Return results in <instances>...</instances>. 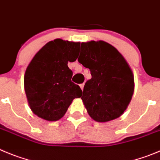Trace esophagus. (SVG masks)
Returning <instances> with one entry per match:
<instances>
[{
	"instance_id": "esophagus-1",
	"label": "esophagus",
	"mask_w": 160,
	"mask_h": 160,
	"mask_svg": "<svg viewBox=\"0 0 160 160\" xmlns=\"http://www.w3.org/2000/svg\"><path fill=\"white\" fill-rule=\"evenodd\" d=\"M80 88H81L82 91H83V87H84V83H81V84L80 85Z\"/></svg>"
}]
</instances>
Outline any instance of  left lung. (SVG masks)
<instances>
[{
    "mask_svg": "<svg viewBox=\"0 0 160 160\" xmlns=\"http://www.w3.org/2000/svg\"><path fill=\"white\" fill-rule=\"evenodd\" d=\"M78 62L90 69L81 97L90 117L107 122L124 113L134 92V77L126 60L107 42H82Z\"/></svg>",
    "mask_w": 160,
    "mask_h": 160,
    "instance_id": "left-lung-1",
    "label": "left lung"
}]
</instances>
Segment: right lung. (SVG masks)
<instances>
[{
  "label": "right lung",
  "instance_id": "right-lung-1",
  "mask_svg": "<svg viewBox=\"0 0 160 160\" xmlns=\"http://www.w3.org/2000/svg\"><path fill=\"white\" fill-rule=\"evenodd\" d=\"M80 42L56 38L34 56L24 75V89L29 107L38 118L49 122L62 118L82 90L71 81L68 62L78 58Z\"/></svg>",
  "mask_w": 160,
  "mask_h": 160
}]
</instances>
